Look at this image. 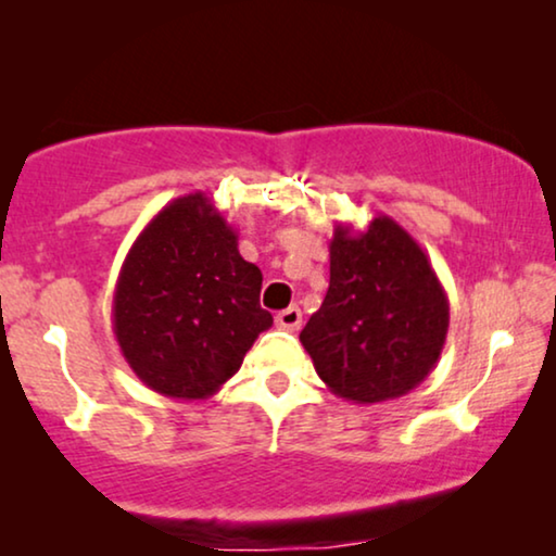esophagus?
<instances>
[{"mask_svg": "<svg viewBox=\"0 0 556 556\" xmlns=\"http://www.w3.org/2000/svg\"><path fill=\"white\" fill-rule=\"evenodd\" d=\"M276 324L286 331H295L301 326V308L299 306H288L286 311H280V314L276 316Z\"/></svg>", "mask_w": 556, "mask_h": 556, "instance_id": "obj_1", "label": "esophagus"}]
</instances>
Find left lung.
<instances>
[{
	"instance_id": "left-lung-1",
	"label": "left lung",
	"mask_w": 556,
	"mask_h": 556,
	"mask_svg": "<svg viewBox=\"0 0 556 556\" xmlns=\"http://www.w3.org/2000/svg\"><path fill=\"white\" fill-rule=\"evenodd\" d=\"M329 291L301 331L324 384L349 402L397 400L435 369L451 303L417 240L392 217L337 223Z\"/></svg>"
}]
</instances>
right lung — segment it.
<instances>
[{
	"label": "right lung",
	"mask_w": 556,
	"mask_h": 556,
	"mask_svg": "<svg viewBox=\"0 0 556 556\" xmlns=\"http://www.w3.org/2000/svg\"><path fill=\"white\" fill-rule=\"evenodd\" d=\"M261 283L215 202L204 192L177 197L121 265L111 308L121 354L164 397H212L273 326Z\"/></svg>",
	"instance_id": "1"
}]
</instances>
